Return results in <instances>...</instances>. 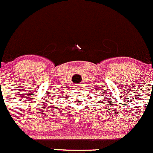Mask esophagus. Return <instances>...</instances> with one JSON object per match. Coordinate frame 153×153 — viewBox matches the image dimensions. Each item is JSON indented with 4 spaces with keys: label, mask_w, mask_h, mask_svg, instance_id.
Listing matches in <instances>:
<instances>
[{
    "label": "esophagus",
    "mask_w": 153,
    "mask_h": 153,
    "mask_svg": "<svg viewBox=\"0 0 153 153\" xmlns=\"http://www.w3.org/2000/svg\"><path fill=\"white\" fill-rule=\"evenodd\" d=\"M76 87H78V86H76Z\"/></svg>",
    "instance_id": "esophagus-1"
}]
</instances>
